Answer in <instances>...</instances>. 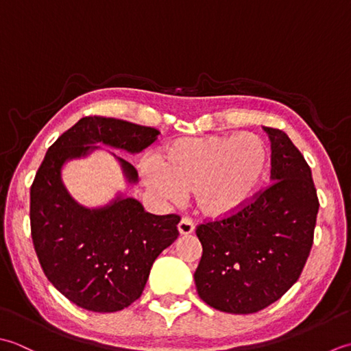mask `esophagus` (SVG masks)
<instances>
[{"mask_svg":"<svg viewBox=\"0 0 351 351\" xmlns=\"http://www.w3.org/2000/svg\"><path fill=\"white\" fill-rule=\"evenodd\" d=\"M194 228L195 226L189 218H182L180 223H178V232H180V234H189L194 232Z\"/></svg>","mask_w":351,"mask_h":351,"instance_id":"1","label":"esophagus"}]
</instances>
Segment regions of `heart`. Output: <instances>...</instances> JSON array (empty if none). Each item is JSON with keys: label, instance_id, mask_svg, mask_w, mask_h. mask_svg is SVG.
Wrapping results in <instances>:
<instances>
[{"label": "heart", "instance_id": "obj_1", "mask_svg": "<svg viewBox=\"0 0 351 351\" xmlns=\"http://www.w3.org/2000/svg\"><path fill=\"white\" fill-rule=\"evenodd\" d=\"M269 153L259 136L210 134L182 138L147 163L149 188L171 202L192 192L198 210L221 218L242 209L268 173Z\"/></svg>", "mask_w": 351, "mask_h": 351}]
</instances>
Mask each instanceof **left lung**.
<instances>
[{
  "mask_svg": "<svg viewBox=\"0 0 351 351\" xmlns=\"http://www.w3.org/2000/svg\"><path fill=\"white\" fill-rule=\"evenodd\" d=\"M271 141V183L228 217L203 221L195 269L199 298L213 309L254 313L294 285L313 244L319 202L312 171L285 132L263 127Z\"/></svg>",
  "mask_w": 351,
  "mask_h": 351,
  "instance_id": "left-lung-1",
  "label": "left lung"
}]
</instances>
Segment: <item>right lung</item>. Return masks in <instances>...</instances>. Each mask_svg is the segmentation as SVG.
Here are the masks:
<instances>
[{
    "mask_svg": "<svg viewBox=\"0 0 351 351\" xmlns=\"http://www.w3.org/2000/svg\"><path fill=\"white\" fill-rule=\"evenodd\" d=\"M159 130L128 121L84 117L48 148L30 188L32 239L42 269L69 302L92 312H117L136 302L153 262L177 239L180 215H153L134 198H118L103 209L77 204L62 183L68 159L92 144L139 153ZM128 182L133 165L118 157Z\"/></svg>",
    "mask_w": 351,
    "mask_h": 351,
    "instance_id": "1",
    "label": "right lung"
}]
</instances>
